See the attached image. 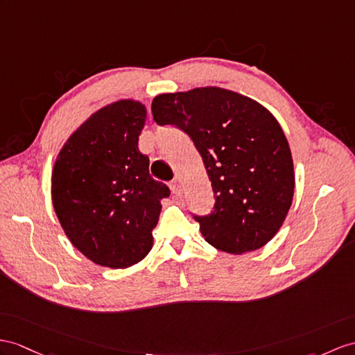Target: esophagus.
Returning a JSON list of instances; mask_svg holds the SVG:
<instances>
[{"mask_svg": "<svg viewBox=\"0 0 355 355\" xmlns=\"http://www.w3.org/2000/svg\"><path fill=\"white\" fill-rule=\"evenodd\" d=\"M170 188H171V193L173 194H176V196L182 194V188H180L179 179H175V180H173V182H170Z\"/></svg>", "mask_w": 355, "mask_h": 355, "instance_id": "34e87169", "label": "esophagus"}]
</instances>
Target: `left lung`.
I'll list each match as a JSON object with an SVG mask.
<instances>
[{
	"label": "left lung",
	"mask_w": 355,
	"mask_h": 355,
	"mask_svg": "<svg viewBox=\"0 0 355 355\" xmlns=\"http://www.w3.org/2000/svg\"><path fill=\"white\" fill-rule=\"evenodd\" d=\"M152 114L188 134L203 159L215 203L193 217L206 243L243 254L271 241L295 187L289 144L271 112L239 93L200 87L159 94Z\"/></svg>",
	"instance_id": "left-lung-1"
}]
</instances>
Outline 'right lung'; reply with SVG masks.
<instances>
[{
	"mask_svg": "<svg viewBox=\"0 0 355 355\" xmlns=\"http://www.w3.org/2000/svg\"><path fill=\"white\" fill-rule=\"evenodd\" d=\"M141 102L101 108L69 137L53 170V205L71 243L92 262L128 268L150 252L166 184L138 149Z\"/></svg>",
	"mask_w": 355,
	"mask_h": 355,
	"instance_id": "add662e5",
	"label": "right lung"
}]
</instances>
